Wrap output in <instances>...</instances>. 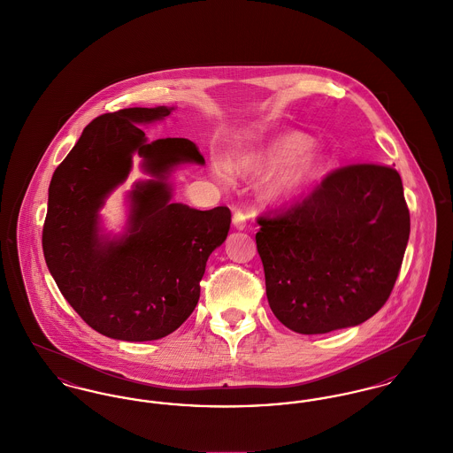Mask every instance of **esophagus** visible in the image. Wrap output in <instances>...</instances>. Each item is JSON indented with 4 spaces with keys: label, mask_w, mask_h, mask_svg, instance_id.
<instances>
[{
    "label": "esophagus",
    "mask_w": 453,
    "mask_h": 453,
    "mask_svg": "<svg viewBox=\"0 0 453 453\" xmlns=\"http://www.w3.org/2000/svg\"><path fill=\"white\" fill-rule=\"evenodd\" d=\"M234 226L237 230H243L247 226V216L242 211H235L234 214Z\"/></svg>",
    "instance_id": "34e87169"
}]
</instances>
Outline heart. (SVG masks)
<instances>
[{
  "mask_svg": "<svg viewBox=\"0 0 453 453\" xmlns=\"http://www.w3.org/2000/svg\"><path fill=\"white\" fill-rule=\"evenodd\" d=\"M311 146L312 139L309 135L283 132L234 156L232 166L250 179L268 175L261 183V199L273 206H281L297 199L325 173V156L311 150ZM211 166L218 179L228 180L232 177L228 163L212 159Z\"/></svg>",
  "mask_w": 453,
  "mask_h": 453,
  "instance_id": "obj_1",
  "label": "heart"
}]
</instances>
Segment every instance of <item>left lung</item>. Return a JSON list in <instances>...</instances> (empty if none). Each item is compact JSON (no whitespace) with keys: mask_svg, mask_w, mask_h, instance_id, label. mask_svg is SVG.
<instances>
[{"mask_svg":"<svg viewBox=\"0 0 453 453\" xmlns=\"http://www.w3.org/2000/svg\"><path fill=\"white\" fill-rule=\"evenodd\" d=\"M259 225L273 314L301 334L374 316L392 294L411 234L402 179L380 165L336 170L292 211Z\"/></svg>","mask_w":453,"mask_h":453,"instance_id":"8db88e82","label":"left lung"}]
</instances>
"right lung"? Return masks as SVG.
Segmentation results:
<instances>
[{"label":"right lung","mask_w":453,"mask_h":453,"mask_svg":"<svg viewBox=\"0 0 453 453\" xmlns=\"http://www.w3.org/2000/svg\"><path fill=\"white\" fill-rule=\"evenodd\" d=\"M175 106L125 108L92 120L55 170L48 190L42 250L66 302L104 336L151 342L175 332L196 309L212 250L226 241L232 212L173 203L172 173L204 165L188 139L150 142L141 127ZM148 180L126 196L127 219L110 233L100 216L127 178L133 156Z\"/></svg>","instance_id":"1"}]
</instances>
